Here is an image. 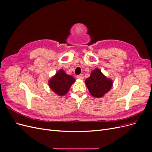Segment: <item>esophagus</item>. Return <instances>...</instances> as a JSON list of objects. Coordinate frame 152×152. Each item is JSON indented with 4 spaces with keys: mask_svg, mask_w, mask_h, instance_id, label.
Returning <instances> with one entry per match:
<instances>
[{
    "mask_svg": "<svg viewBox=\"0 0 152 152\" xmlns=\"http://www.w3.org/2000/svg\"><path fill=\"white\" fill-rule=\"evenodd\" d=\"M77 79H81V80L84 79V75H83V74H80V75H78L77 76Z\"/></svg>",
    "mask_w": 152,
    "mask_h": 152,
    "instance_id": "esophagus-1",
    "label": "esophagus"
}]
</instances>
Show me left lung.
Instances as JSON below:
<instances>
[{"mask_svg": "<svg viewBox=\"0 0 152 152\" xmlns=\"http://www.w3.org/2000/svg\"><path fill=\"white\" fill-rule=\"evenodd\" d=\"M85 83L91 94L95 98L102 97L110 90L113 85L112 81L103 75L99 68H96L92 72Z\"/></svg>", "mask_w": 152, "mask_h": 152, "instance_id": "1", "label": "left lung"}]
</instances>
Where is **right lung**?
<instances>
[{
    "label": "right lung",
    "instance_id": "obj_1",
    "mask_svg": "<svg viewBox=\"0 0 152 152\" xmlns=\"http://www.w3.org/2000/svg\"><path fill=\"white\" fill-rule=\"evenodd\" d=\"M75 81L72 76L66 74L63 70L58 72L49 81L50 88L59 96H63L68 93L72 84Z\"/></svg>",
    "mask_w": 152,
    "mask_h": 152
}]
</instances>
